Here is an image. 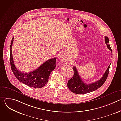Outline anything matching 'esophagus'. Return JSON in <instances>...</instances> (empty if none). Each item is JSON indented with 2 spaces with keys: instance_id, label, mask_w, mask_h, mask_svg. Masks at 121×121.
<instances>
[{
  "instance_id": "obj_1",
  "label": "esophagus",
  "mask_w": 121,
  "mask_h": 121,
  "mask_svg": "<svg viewBox=\"0 0 121 121\" xmlns=\"http://www.w3.org/2000/svg\"><path fill=\"white\" fill-rule=\"evenodd\" d=\"M59 59L60 60L63 62V63H65V61H66V58H65V55L64 54H62L60 55L59 56Z\"/></svg>"
}]
</instances>
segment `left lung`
I'll list each match as a JSON object with an SVG mask.
<instances>
[{
  "label": "left lung",
  "mask_w": 121,
  "mask_h": 121,
  "mask_svg": "<svg viewBox=\"0 0 121 121\" xmlns=\"http://www.w3.org/2000/svg\"><path fill=\"white\" fill-rule=\"evenodd\" d=\"M104 37L105 43L107 45L108 48L112 51H112L109 44V38L107 36H105ZM110 65H109L104 74H103V77L94 83L90 84H86L83 81L81 77L78 74L76 67L75 66H73V76L71 78L68 80L67 84L68 89L72 92L78 94L88 93L97 90L105 82L109 74Z\"/></svg>",
  "instance_id": "left-lung-1"
}]
</instances>
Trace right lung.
Instances as JSON below:
<instances>
[{
  "label": "right lung",
  "instance_id": "obj_1",
  "mask_svg": "<svg viewBox=\"0 0 121 121\" xmlns=\"http://www.w3.org/2000/svg\"><path fill=\"white\" fill-rule=\"evenodd\" d=\"M14 37L12 38L10 45V63L11 70L21 82L35 88H41L46 84L49 76L56 66V57L50 59L43 63L36 69L29 73H23L19 71L16 67L12 54V45Z\"/></svg>",
  "mask_w": 121,
  "mask_h": 121
}]
</instances>
